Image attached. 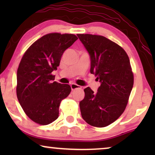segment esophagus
<instances>
[{"instance_id":"obj_1","label":"esophagus","mask_w":155,"mask_h":155,"mask_svg":"<svg viewBox=\"0 0 155 155\" xmlns=\"http://www.w3.org/2000/svg\"><path fill=\"white\" fill-rule=\"evenodd\" d=\"M71 90H76V89H79V88H81V87L78 85V84H76L75 83H73L71 84Z\"/></svg>"}]
</instances>
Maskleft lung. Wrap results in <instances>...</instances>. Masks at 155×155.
Returning <instances> with one entry per match:
<instances>
[{"label": "left lung", "instance_id": "8db88e82", "mask_svg": "<svg viewBox=\"0 0 155 155\" xmlns=\"http://www.w3.org/2000/svg\"><path fill=\"white\" fill-rule=\"evenodd\" d=\"M77 35L90 55V73L101 83L96 93L89 87L84 90L82 117L90 126L106 127L120 117L128 104L134 80L130 60L124 48L103 36Z\"/></svg>", "mask_w": 155, "mask_h": 155}]
</instances>
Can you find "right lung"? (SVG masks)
<instances>
[{
    "mask_svg": "<svg viewBox=\"0 0 155 155\" xmlns=\"http://www.w3.org/2000/svg\"><path fill=\"white\" fill-rule=\"evenodd\" d=\"M77 39L72 34H48L31 44L21 59L17 97L26 115L38 124L56 120L61 101L71 92L69 84L54 82L51 73L59 66L63 52Z\"/></svg>",
    "mask_w": 155,
    "mask_h": 155,
    "instance_id": "add662e5",
    "label": "right lung"
}]
</instances>
